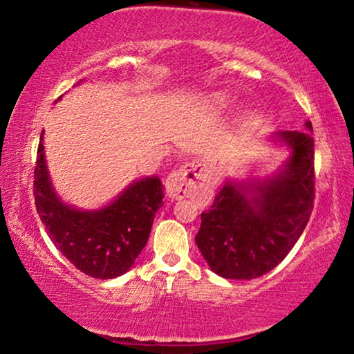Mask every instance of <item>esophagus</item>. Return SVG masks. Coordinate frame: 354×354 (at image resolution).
<instances>
[{"instance_id":"obj_1","label":"esophagus","mask_w":354,"mask_h":354,"mask_svg":"<svg viewBox=\"0 0 354 354\" xmlns=\"http://www.w3.org/2000/svg\"><path fill=\"white\" fill-rule=\"evenodd\" d=\"M166 193L172 200L192 196L200 201H206L212 193L211 177L206 164L192 161L169 174L166 178Z\"/></svg>"}]
</instances>
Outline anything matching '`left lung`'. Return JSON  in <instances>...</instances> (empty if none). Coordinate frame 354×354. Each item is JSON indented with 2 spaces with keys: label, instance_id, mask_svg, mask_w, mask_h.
I'll return each instance as SVG.
<instances>
[{
  "label": "left lung",
  "instance_id": "8db88e82",
  "mask_svg": "<svg viewBox=\"0 0 354 354\" xmlns=\"http://www.w3.org/2000/svg\"><path fill=\"white\" fill-rule=\"evenodd\" d=\"M313 130L311 122H306ZM292 148L287 166L256 183L250 198L227 182L195 236L209 268L225 279H256L290 253L314 207V140L309 132H280Z\"/></svg>",
  "mask_w": 354,
  "mask_h": 354
}]
</instances>
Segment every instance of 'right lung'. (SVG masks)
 <instances>
[{"label": "right lung", "instance_id": "1", "mask_svg": "<svg viewBox=\"0 0 354 354\" xmlns=\"http://www.w3.org/2000/svg\"><path fill=\"white\" fill-rule=\"evenodd\" d=\"M38 143L33 196L48 235L62 254L82 272L95 279H114L127 272L147 245L154 214L162 205V182L147 177L135 182L101 211L66 206L53 190Z\"/></svg>", "mask_w": 354, "mask_h": 354}]
</instances>
